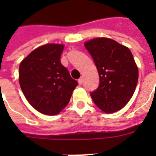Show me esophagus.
Segmentation results:
<instances>
[{"label":"esophagus","mask_w":156,"mask_h":156,"mask_svg":"<svg viewBox=\"0 0 156 156\" xmlns=\"http://www.w3.org/2000/svg\"><path fill=\"white\" fill-rule=\"evenodd\" d=\"M78 83H79V85H82L83 84V79L82 78H80L79 79H78Z\"/></svg>","instance_id":"obj_1"}]
</instances>
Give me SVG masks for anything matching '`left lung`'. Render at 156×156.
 <instances>
[{"label": "left lung", "instance_id": "left-lung-1", "mask_svg": "<svg viewBox=\"0 0 156 156\" xmlns=\"http://www.w3.org/2000/svg\"><path fill=\"white\" fill-rule=\"evenodd\" d=\"M84 46L94 59L99 75V85L90 95L99 109L117 112L130 100L139 77L138 67L130 50L113 39L98 37Z\"/></svg>", "mask_w": 156, "mask_h": 156}]
</instances>
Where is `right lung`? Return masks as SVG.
<instances>
[{
	"mask_svg": "<svg viewBox=\"0 0 156 156\" xmlns=\"http://www.w3.org/2000/svg\"><path fill=\"white\" fill-rule=\"evenodd\" d=\"M64 46L46 44L36 48L19 67V83L27 100L46 115L59 114L67 106L78 82L61 63Z\"/></svg>",
	"mask_w": 156,
	"mask_h": 156,
	"instance_id": "right-lung-1",
	"label": "right lung"
}]
</instances>
